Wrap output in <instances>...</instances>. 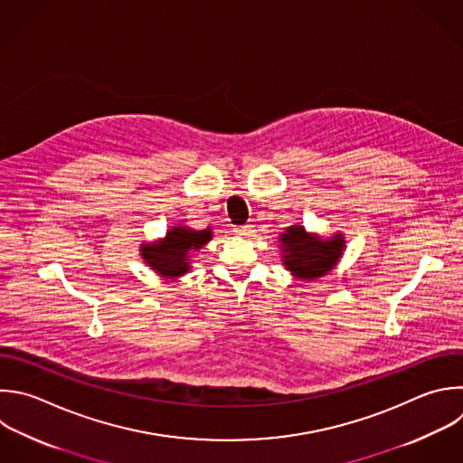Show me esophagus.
I'll return each mask as SVG.
<instances>
[{"mask_svg": "<svg viewBox=\"0 0 463 463\" xmlns=\"http://www.w3.org/2000/svg\"><path fill=\"white\" fill-rule=\"evenodd\" d=\"M234 232H236L238 236H241V238H250V236L254 234V225H250V223L241 225V227H238Z\"/></svg>", "mask_w": 463, "mask_h": 463, "instance_id": "1", "label": "esophagus"}]
</instances>
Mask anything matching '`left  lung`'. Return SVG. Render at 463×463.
<instances>
[{
  "label": "left lung",
  "instance_id": "obj_1",
  "mask_svg": "<svg viewBox=\"0 0 463 463\" xmlns=\"http://www.w3.org/2000/svg\"><path fill=\"white\" fill-rule=\"evenodd\" d=\"M281 261L298 279H317L335 269L345 249V240L336 234L329 240L309 234L303 225H290L279 236Z\"/></svg>",
  "mask_w": 463,
  "mask_h": 463
}]
</instances>
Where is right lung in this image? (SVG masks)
<instances>
[{
  "mask_svg": "<svg viewBox=\"0 0 463 463\" xmlns=\"http://www.w3.org/2000/svg\"><path fill=\"white\" fill-rule=\"evenodd\" d=\"M211 229L194 231L185 225H175L167 231V236L154 243H141V258L160 276L175 279L189 272L191 252L200 250L211 241Z\"/></svg>",
  "mask_w": 463,
  "mask_h": 463,
  "instance_id": "add662e5",
  "label": "right lung"
}]
</instances>
